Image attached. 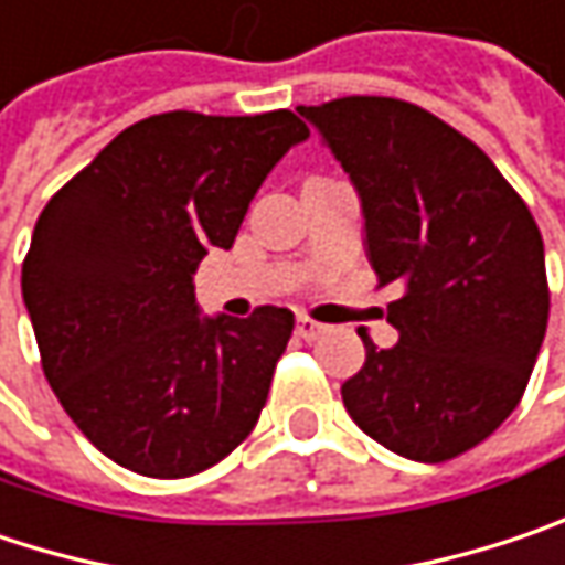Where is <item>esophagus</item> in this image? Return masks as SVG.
Returning <instances> with one entry per match:
<instances>
[{
	"mask_svg": "<svg viewBox=\"0 0 565 565\" xmlns=\"http://www.w3.org/2000/svg\"><path fill=\"white\" fill-rule=\"evenodd\" d=\"M322 332H326V326H322V322H316V319H310V316H300V319H297V335H300L303 342H316Z\"/></svg>",
	"mask_w": 565,
	"mask_h": 565,
	"instance_id": "obj_1",
	"label": "esophagus"
}]
</instances>
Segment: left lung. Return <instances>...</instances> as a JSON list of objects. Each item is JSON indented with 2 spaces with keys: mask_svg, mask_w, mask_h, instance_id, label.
Returning <instances> with one entry per match:
<instances>
[{
  "mask_svg": "<svg viewBox=\"0 0 565 565\" xmlns=\"http://www.w3.org/2000/svg\"><path fill=\"white\" fill-rule=\"evenodd\" d=\"M364 207L393 349L364 339L342 383L354 425L377 445L445 463L482 445L524 396L547 332L544 239L521 194L463 134L413 102L345 95L300 105Z\"/></svg>",
  "mask_w": 565,
  "mask_h": 565,
  "instance_id": "8db88e82",
  "label": "left lung"
}]
</instances>
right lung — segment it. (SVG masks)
I'll return each mask as SVG.
<instances>
[{"instance_id":"add662e5","label":"right lung","mask_w":565,"mask_h":565,"mask_svg":"<svg viewBox=\"0 0 565 565\" xmlns=\"http://www.w3.org/2000/svg\"><path fill=\"white\" fill-rule=\"evenodd\" d=\"M307 127L294 111H169L130 124L38 216L21 265L44 377L115 463L182 480L246 441L294 313L201 319L191 275L230 249L265 175Z\"/></svg>"}]
</instances>
